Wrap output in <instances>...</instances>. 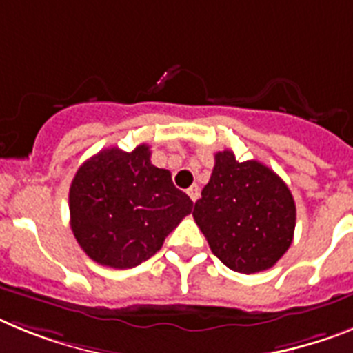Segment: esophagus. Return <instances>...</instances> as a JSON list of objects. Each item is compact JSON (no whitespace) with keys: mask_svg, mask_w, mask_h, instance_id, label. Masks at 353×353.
I'll return each mask as SVG.
<instances>
[{"mask_svg":"<svg viewBox=\"0 0 353 353\" xmlns=\"http://www.w3.org/2000/svg\"><path fill=\"white\" fill-rule=\"evenodd\" d=\"M188 194H189V198H191L192 201L198 200V196H200V188H198L196 183H194V185H191V188L188 189Z\"/></svg>","mask_w":353,"mask_h":353,"instance_id":"34e87169","label":"esophagus"}]
</instances>
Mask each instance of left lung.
<instances>
[{"instance_id":"8db88e82","label":"left lung","mask_w":353,"mask_h":353,"mask_svg":"<svg viewBox=\"0 0 353 353\" xmlns=\"http://www.w3.org/2000/svg\"><path fill=\"white\" fill-rule=\"evenodd\" d=\"M214 161L192 218L225 266L246 275L270 270L293 243V194L259 161L237 162L230 150L218 152Z\"/></svg>"}]
</instances>
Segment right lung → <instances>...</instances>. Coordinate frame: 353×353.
Wrapping results in <instances>:
<instances>
[{
  "mask_svg": "<svg viewBox=\"0 0 353 353\" xmlns=\"http://www.w3.org/2000/svg\"><path fill=\"white\" fill-rule=\"evenodd\" d=\"M150 157L148 144L134 152L107 148L83 162L71 182V228L78 245L101 266L141 264L192 210L191 198Z\"/></svg>",
  "mask_w": 353,
  "mask_h": 353,
  "instance_id": "add662e5",
  "label": "right lung"
}]
</instances>
